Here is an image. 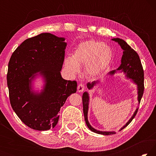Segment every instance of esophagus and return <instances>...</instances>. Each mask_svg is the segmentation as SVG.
<instances>
[{
    "label": "esophagus",
    "instance_id": "esophagus-1",
    "mask_svg": "<svg viewBox=\"0 0 156 156\" xmlns=\"http://www.w3.org/2000/svg\"><path fill=\"white\" fill-rule=\"evenodd\" d=\"M84 90V84H79L78 86V92H83Z\"/></svg>",
    "mask_w": 156,
    "mask_h": 156
}]
</instances>
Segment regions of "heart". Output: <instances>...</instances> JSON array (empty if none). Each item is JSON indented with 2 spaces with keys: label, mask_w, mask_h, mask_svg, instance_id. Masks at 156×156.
I'll use <instances>...</instances> for the list:
<instances>
[{
  "label": "heart",
  "mask_w": 156,
  "mask_h": 156,
  "mask_svg": "<svg viewBox=\"0 0 156 156\" xmlns=\"http://www.w3.org/2000/svg\"><path fill=\"white\" fill-rule=\"evenodd\" d=\"M113 60V51L106 43L94 40L83 41L73 50L72 58L65 60V67L71 75L79 72V67H85V74L96 78L104 74Z\"/></svg>",
  "instance_id": "heart-1"
}]
</instances>
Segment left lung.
I'll return each mask as SVG.
<instances>
[{"label":"left lung","instance_id":"8db88e82","mask_svg":"<svg viewBox=\"0 0 156 156\" xmlns=\"http://www.w3.org/2000/svg\"><path fill=\"white\" fill-rule=\"evenodd\" d=\"M112 41L117 42V43L120 44L121 48L123 49V55L122 56V59H121V65L120 67L117 69V70L121 72H123L126 74V78L129 79H131L133 82L135 84H137L138 87V102H140L141 98L142 97V95L144 93V71L143 68L141 64L140 59L138 54H137L136 51L131 48V47L129 45V44L126 43V42L122 40V39L116 38L112 39ZM116 72V70H113L112 72L109 73L110 75H113ZM99 83V81H94L91 83H88L87 84V88L89 89H91L94 87L96 85V84ZM89 94L87 92L85 91L83 93V113L84 116V120H85V122L87 125L88 128L90 129L91 131L94 132V133L102 134V135L109 136L112 135V134H115V131H101L95 129L92 127L90 124H89L88 121L87 114H88V109H89ZM138 107L137 108L136 110L134 112L133 115L132 117L129 119L127 122L126 123L125 125H124L122 128L120 129V131L122 130L124 128H125L126 126L129 125L132 120L135 118L137 112H138Z\"/></svg>","mask_w":156,"mask_h":156}]
</instances>
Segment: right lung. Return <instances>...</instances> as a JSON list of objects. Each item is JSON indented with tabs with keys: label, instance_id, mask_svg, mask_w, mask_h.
I'll return each instance as SVG.
<instances>
[{
	"label": "right lung",
	"instance_id": "right-lung-1",
	"mask_svg": "<svg viewBox=\"0 0 156 156\" xmlns=\"http://www.w3.org/2000/svg\"><path fill=\"white\" fill-rule=\"evenodd\" d=\"M65 40L50 33L41 34L23 42L10 58L7 75L10 104L21 121L35 130L54 128L60 108L76 92V81L66 80L60 74ZM38 72L45 82L40 93L31 87Z\"/></svg>",
	"mask_w": 156,
	"mask_h": 156
}]
</instances>
